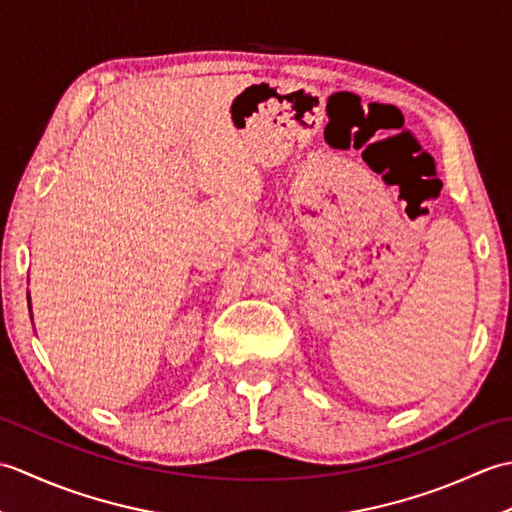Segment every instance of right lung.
I'll return each instance as SVG.
<instances>
[{"label": "right lung", "mask_w": 512, "mask_h": 512, "mask_svg": "<svg viewBox=\"0 0 512 512\" xmlns=\"http://www.w3.org/2000/svg\"><path fill=\"white\" fill-rule=\"evenodd\" d=\"M30 310H32V308H30ZM30 319H32V317H30Z\"/></svg>", "instance_id": "add662e5"}]
</instances>
